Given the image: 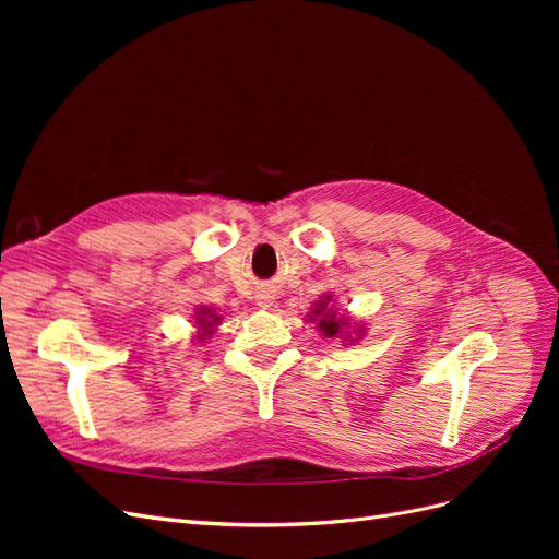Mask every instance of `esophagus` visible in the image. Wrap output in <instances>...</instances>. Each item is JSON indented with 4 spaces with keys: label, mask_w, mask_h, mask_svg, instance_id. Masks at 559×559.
<instances>
[{
    "label": "esophagus",
    "mask_w": 559,
    "mask_h": 559,
    "mask_svg": "<svg viewBox=\"0 0 559 559\" xmlns=\"http://www.w3.org/2000/svg\"><path fill=\"white\" fill-rule=\"evenodd\" d=\"M273 302H275V296L270 292H259L257 294V306L259 308H273Z\"/></svg>",
    "instance_id": "obj_1"
}]
</instances>
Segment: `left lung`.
Listing matches in <instances>:
<instances>
[{"label":"left lung","mask_w":559,"mask_h":559,"mask_svg":"<svg viewBox=\"0 0 559 559\" xmlns=\"http://www.w3.org/2000/svg\"><path fill=\"white\" fill-rule=\"evenodd\" d=\"M326 302H329V296L324 298V300H319L317 302V308L312 310L314 312V317L312 319H316L317 316L320 317L319 320H317V326H319V331H324V335H329V337H335L337 333H343V326L347 324V319H337L335 317V312H331L329 308H326ZM361 331V329H359Z\"/></svg>","instance_id":"8db88e82"}]
</instances>
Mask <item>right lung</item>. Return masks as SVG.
I'll use <instances>...</instances> for the list:
<instances>
[{
    "mask_svg": "<svg viewBox=\"0 0 559 559\" xmlns=\"http://www.w3.org/2000/svg\"><path fill=\"white\" fill-rule=\"evenodd\" d=\"M218 314H214L210 308H202L200 312H198V329L202 331L198 337H205V335H210L212 333V326L214 324H218Z\"/></svg>",
    "mask_w": 559,
    "mask_h": 559,
    "instance_id": "right-lung-1",
    "label": "right lung"
}]
</instances>
